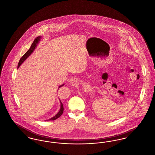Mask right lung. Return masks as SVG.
I'll return each mask as SVG.
<instances>
[{
  "label": "right lung",
  "instance_id": "add662e5",
  "mask_svg": "<svg viewBox=\"0 0 155 155\" xmlns=\"http://www.w3.org/2000/svg\"><path fill=\"white\" fill-rule=\"evenodd\" d=\"M40 38H41V37H38L34 39V41L33 43L31 45L30 49H29L28 50V51L26 52V53L22 56V57L21 58V59H20L19 62H18V67H17L18 68L20 66V65L22 64V63H23V61H24L25 59H27V58L30 56V54L32 53V52L34 51V49H35V47H36V46H37V44L38 43V42H39V40H40ZM63 85H64V84H63ZM63 85H60V86L59 87V88H60L61 87L63 86ZM59 88H58V89H59ZM60 106H60V110H59V112H58V113L56 115H55L54 117H53L52 118H50L49 120H54L59 118V117L63 114L64 108H63V105L62 103L61 102V101H60Z\"/></svg>",
  "mask_w": 155,
  "mask_h": 155
}]
</instances>
